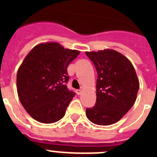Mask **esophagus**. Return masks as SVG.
Listing matches in <instances>:
<instances>
[{
  "instance_id": "obj_1",
  "label": "esophagus",
  "mask_w": 157,
  "mask_h": 157,
  "mask_svg": "<svg viewBox=\"0 0 157 157\" xmlns=\"http://www.w3.org/2000/svg\"><path fill=\"white\" fill-rule=\"evenodd\" d=\"M82 93V89H81V90H76V94H77L78 95H80Z\"/></svg>"
}]
</instances>
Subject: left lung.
<instances>
[{
    "mask_svg": "<svg viewBox=\"0 0 157 157\" xmlns=\"http://www.w3.org/2000/svg\"><path fill=\"white\" fill-rule=\"evenodd\" d=\"M98 72L95 106L86 115L94 124L117 123L131 109L137 99L139 80L131 62L120 52L106 48L86 52Z\"/></svg>",
    "mask_w": 157,
    "mask_h": 157,
    "instance_id": "1",
    "label": "left lung"
}]
</instances>
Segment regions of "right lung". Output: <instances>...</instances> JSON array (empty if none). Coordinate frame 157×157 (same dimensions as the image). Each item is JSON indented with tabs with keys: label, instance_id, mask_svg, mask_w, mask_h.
Returning a JSON list of instances; mask_svg holds the SVG:
<instances>
[{
	"label": "right lung",
	"instance_id": "obj_1",
	"mask_svg": "<svg viewBox=\"0 0 157 157\" xmlns=\"http://www.w3.org/2000/svg\"><path fill=\"white\" fill-rule=\"evenodd\" d=\"M80 53L58 42H43L32 48L19 66L16 76L19 99L37 121L52 123L64 116L75 94L65 83L67 68Z\"/></svg>",
	"mask_w": 157,
	"mask_h": 157
}]
</instances>
